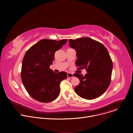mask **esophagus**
I'll use <instances>...</instances> for the list:
<instances>
[{
    "instance_id": "34e87169",
    "label": "esophagus",
    "mask_w": 133,
    "mask_h": 133,
    "mask_svg": "<svg viewBox=\"0 0 133 133\" xmlns=\"http://www.w3.org/2000/svg\"><path fill=\"white\" fill-rule=\"evenodd\" d=\"M67 77L68 78H73L74 77V75L71 73H67Z\"/></svg>"
}]
</instances>
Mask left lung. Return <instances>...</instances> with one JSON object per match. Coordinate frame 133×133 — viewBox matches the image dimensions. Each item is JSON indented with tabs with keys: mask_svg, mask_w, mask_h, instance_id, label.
Here are the masks:
<instances>
[{
	"mask_svg": "<svg viewBox=\"0 0 133 133\" xmlns=\"http://www.w3.org/2000/svg\"><path fill=\"white\" fill-rule=\"evenodd\" d=\"M69 46L76 51L75 62L78 69L85 68L87 74H74L80 81L75 91L81 97L93 99L99 97L110 83L112 62L106 48L90 38L82 37L69 39Z\"/></svg>",
	"mask_w": 133,
	"mask_h": 133,
	"instance_id": "8db88e82",
	"label": "left lung"
}]
</instances>
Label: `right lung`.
Segmentation results:
<instances>
[{"label":"right lung","instance_id":"1","mask_svg":"<svg viewBox=\"0 0 133 133\" xmlns=\"http://www.w3.org/2000/svg\"><path fill=\"white\" fill-rule=\"evenodd\" d=\"M67 41L41 40L24 56L21 72L22 82L29 95L37 101L50 102L59 95L60 83L67 77V75L65 71L55 72L49 66L52 64L55 52Z\"/></svg>","mask_w":133,"mask_h":133}]
</instances>
